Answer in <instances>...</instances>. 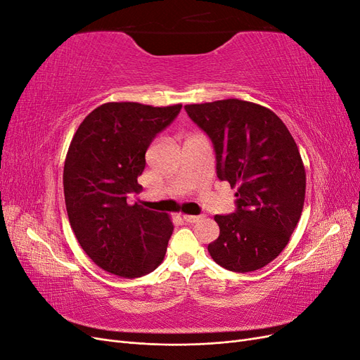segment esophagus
I'll return each instance as SVG.
<instances>
[{
  "mask_svg": "<svg viewBox=\"0 0 360 360\" xmlns=\"http://www.w3.org/2000/svg\"><path fill=\"white\" fill-rule=\"evenodd\" d=\"M183 219L188 224H195L202 219V216H195V214H183Z\"/></svg>",
  "mask_w": 360,
  "mask_h": 360,
  "instance_id": "esophagus-1",
  "label": "esophagus"
}]
</instances>
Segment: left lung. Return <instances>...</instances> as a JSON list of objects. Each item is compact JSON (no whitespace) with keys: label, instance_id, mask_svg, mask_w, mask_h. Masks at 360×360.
<instances>
[{"label":"left lung","instance_id":"1","mask_svg":"<svg viewBox=\"0 0 360 360\" xmlns=\"http://www.w3.org/2000/svg\"><path fill=\"white\" fill-rule=\"evenodd\" d=\"M184 110L212 139L217 179L237 186L236 212L214 216L221 233L207 249L226 270L264 267L284 250L303 210L307 174L297 144L274 111L252 102Z\"/></svg>","mask_w":360,"mask_h":360}]
</instances>
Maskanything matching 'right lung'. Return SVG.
<instances>
[{
  "label": "right lung",
  "instance_id": "right-lung-1",
  "mask_svg": "<svg viewBox=\"0 0 360 360\" xmlns=\"http://www.w3.org/2000/svg\"><path fill=\"white\" fill-rule=\"evenodd\" d=\"M180 110L181 105L103 103L73 135L63 172L68 216L85 254L110 274L144 276L165 257L174 230L169 216L129 205L127 198L141 191L138 177L151 141Z\"/></svg>",
  "mask_w": 360,
  "mask_h": 360
}]
</instances>
